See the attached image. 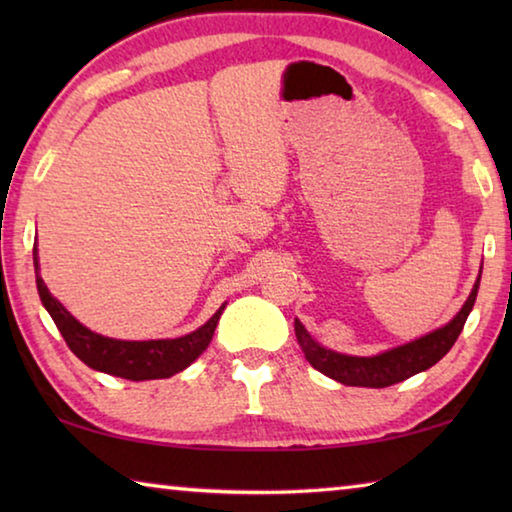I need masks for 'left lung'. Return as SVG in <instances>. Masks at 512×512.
I'll list each match as a JSON object with an SVG mask.
<instances>
[{
  "label": "left lung",
  "mask_w": 512,
  "mask_h": 512,
  "mask_svg": "<svg viewBox=\"0 0 512 512\" xmlns=\"http://www.w3.org/2000/svg\"><path fill=\"white\" fill-rule=\"evenodd\" d=\"M479 280H476L470 298L465 300L463 309L458 311L454 320H449L445 327H440L436 332L422 336V339L413 343H406V345H400V348L377 354V357H348V354L327 350L311 339L300 320H296L298 343L311 366L323 372V375L341 381L345 386H366V388L393 386L397 381H404L413 375H418L422 370L431 368L433 363H438L449 350H452V345L456 343L458 334L463 332L465 320L474 307L476 291H479Z\"/></svg>",
  "instance_id": "8db88e82"
}]
</instances>
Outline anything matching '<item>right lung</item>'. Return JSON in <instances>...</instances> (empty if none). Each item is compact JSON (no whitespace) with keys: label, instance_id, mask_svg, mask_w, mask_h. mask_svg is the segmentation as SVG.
<instances>
[{"label":"right lung","instance_id":"1","mask_svg":"<svg viewBox=\"0 0 512 512\" xmlns=\"http://www.w3.org/2000/svg\"><path fill=\"white\" fill-rule=\"evenodd\" d=\"M33 264H36V284L38 293L49 316L54 318L58 332L63 334L65 343L69 345L76 357L85 366L94 370L108 372L121 379L144 381V379H164L185 370L189 363L201 357L203 350L210 345L216 323L223 314L225 305L207 320L196 332L180 336V339L167 341H117L108 336L94 334L88 327H83L60 302L51 296L49 289L42 282L38 273V250H33Z\"/></svg>","mask_w":512,"mask_h":512}]
</instances>
